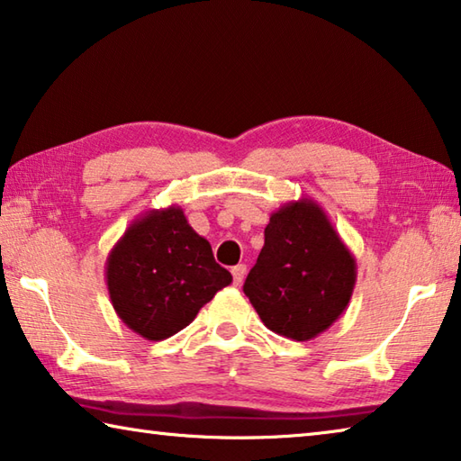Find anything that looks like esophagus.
Wrapping results in <instances>:
<instances>
[{
	"instance_id": "34e87169",
	"label": "esophagus",
	"mask_w": 461,
	"mask_h": 461,
	"mask_svg": "<svg viewBox=\"0 0 461 461\" xmlns=\"http://www.w3.org/2000/svg\"><path fill=\"white\" fill-rule=\"evenodd\" d=\"M231 275H233V283H236L238 286L244 283L246 278V264H238V267L231 268Z\"/></svg>"
}]
</instances>
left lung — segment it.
I'll return each mask as SVG.
<instances>
[{
	"label": "left lung",
	"mask_w": 461,
	"mask_h": 461,
	"mask_svg": "<svg viewBox=\"0 0 461 461\" xmlns=\"http://www.w3.org/2000/svg\"><path fill=\"white\" fill-rule=\"evenodd\" d=\"M356 278L354 254L323 207L303 197L270 215L244 293L270 331L309 341L343 315Z\"/></svg>",
	"instance_id": "left-lung-1"
}]
</instances>
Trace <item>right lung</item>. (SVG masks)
Returning <instances> with one entry per match:
<instances>
[{
	"mask_svg": "<svg viewBox=\"0 0 461 461\" xmlns=\"http://www.w3.org/2000/svg\"><path fill=\"white\" fill-rule=\"evenodd\" d=\"M115 313L140 338L160 341L189 325L231 275L178 205L138 215L105 260Z\"/></svg>",
	"mask_w": 461,
	"mask_h": 461,
	"instance_id": "1",
	"label": "right lung"
}]
</instances>
